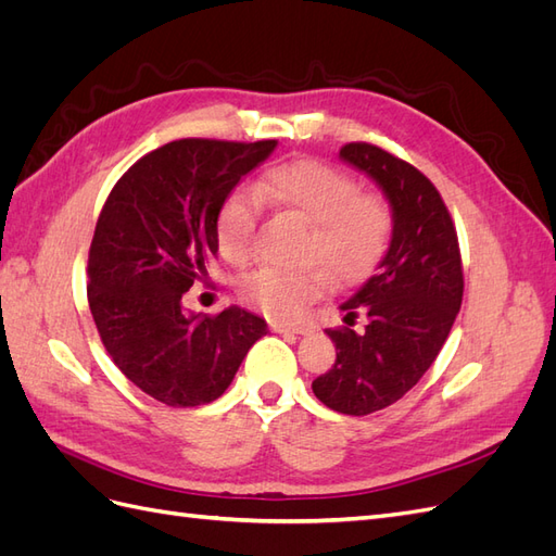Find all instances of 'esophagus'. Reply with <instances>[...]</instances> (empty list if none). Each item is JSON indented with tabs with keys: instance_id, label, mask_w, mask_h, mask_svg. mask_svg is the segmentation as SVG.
Returning a JSON list of instances; mask_svg holds the SVG:
<instances>
[{
	"instance_id": "1",
	"label": "esophagus",
	"mask_w": 556,
	"mask_h": 556,
	"mask_svg": "<svg viewBox=\"0 0 556 556\" xmlns=\"http://www.w3.org/2000/svg\"><path fill=\"white\" fill-rule=\"evenodd\" d=\"M271 327H274L276 333H296V336H304V333L311 331L306 325H278V323H274Z\"/></svg>"
}]
</instances>
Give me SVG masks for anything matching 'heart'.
I'll use <instances>...</instances> for the list:
<instances>
[{
  "label": "heart",
  "instance_id": "b5f03b06",
  "mask_svg": "<svg viewBox=\"0 0 556 556\" xmlns=\"http://www.w3.org/2000/svg\"><path fill=\"white\" fill-rule=\"evenodd\" d=\"M257 192L311 225L308 260L323 262L336 280H359L382 257L392 227L390 208L380 197L359 192L355 178L336 166L317 160L280 164L264 174ZM255 227V197L245 190L231 192L215 215V243L223 260L245 264ZM325 285L323 268L282 271L266 266L241 285V294L268 317L292 319L323 294Z\"/></svg>",
  "mask_w": 556,
  "mask_h": 556
}]
</instances>
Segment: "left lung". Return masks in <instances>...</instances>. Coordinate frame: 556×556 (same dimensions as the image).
<instances>
[{
	"label": "left lung",
	"mask_w": 556,
	"mask_h": 556,
	"mask_svg": "<svg viewBox=\"0 0 556 556\" xmlns=\"http://www.w3.org/2000/svg\"><path fill=\"white\" fill-rule=\"evenodd\" d=\"M341 160L371 178L392 213V237L371 278L339 306L352 325L327 329L336 364L313 380L315 396L343 415L392 406L439 357L462 308L457 231L439 190L415 166L382 148L348 143Z\"/></svg>",
	"instance_id": "8db88e82"
}]
</instances>
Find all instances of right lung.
Masks as SVG:
<instances>
[{
  "label": "right lung",
  "mask_w": 556,
  "mask_h": 556,
  "mask_svg": "<svg viewBox=\"0 0 556 556\" xmlns=\"http://www.w3.org/2000/svg\"><path fill=\"white\" fill-rule=\"evenodd\" d=\"M278 141L180 139L129 166L97 220L88 301L115 366L172 408L223 396L264 317L241 306L204 317L182 294L217 257L215 215Z\"/></svg>",
  "instance_id": "obj_1"
}]
</instances>
